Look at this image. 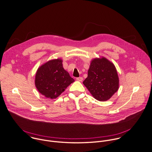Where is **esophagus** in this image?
I'll use <instances>...</instances> for the list:
<instances>
[{
  "instance_id": "obj_1",
  "label": "esophagus",
  "mask_w": 152,
  "mask_h": 152,
  "mask_svg": "<svg viewBox=\"0 0 152 152\" xmlns=\"http://www.w3.org/2000/svg\"><path fill=\"white\" fill-rule=\"evenodd\" d=\"M83 77H77L76 78V80H77V81H79V82H82V80H83Z\"/></svg>"
}]
</instances>
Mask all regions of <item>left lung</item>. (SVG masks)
<instances>
[{
  "instance_id": "obj_1",
  "label": "left lung",
  "mask_w": 152,
  "mask_h": 152,
  "mask_svg": "<svg viewBox=\"0 0 152 152\" xmlns=\"http://www.w3.org/2000/svg\"><path fill=\"white\" fill-rule=\"evenodd\" d=\"M83 83L94 99L107 100L119 89V80L115 65L103 57L93 59Z\"/></svg>"
}]
</instances>
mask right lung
Here are the masks:
<instances>
[{"instance_id": "1", "label": "right lung", "mask_w": 152, "mask_h": 152, "mask_svg": "<svg viewBox=\"0 0 152 152\" xmlns=\"http://www.w3.org/2000/svg\"><path fill=\"white\" fill-rule=\"evenodd\" d=\"M75 80L63 67L62 60L53 59L40 66L36 73L35 86L42 95L52 99L58 97Z\"/></svg>"}]
</instances>
